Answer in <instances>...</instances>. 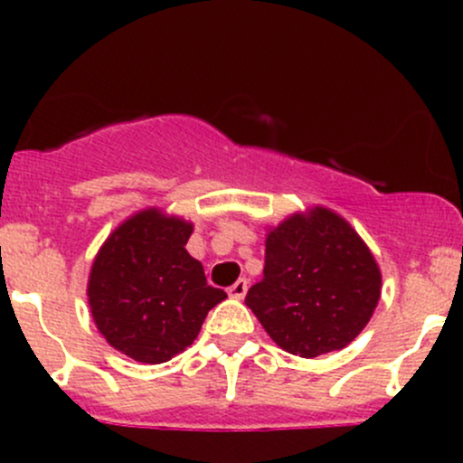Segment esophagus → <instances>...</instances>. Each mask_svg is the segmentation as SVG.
Wrapping results in <instances>:
<instances>
[{"label": "esophagus", "instance_id": "34e87169", "mask_svg": "<svg viewBox=\"0 0 463 463\" xmlns=\"http://www.w3.org/2000/svg\"><path fill=\"white\" fill-rule=\"evenodd\" d=\"M248 294V280L246 279H239L235 285L228 287V296L235 300H243V296Z\"/></svg>", "mask_w": 463, "mask_h": 463}]
</instances>
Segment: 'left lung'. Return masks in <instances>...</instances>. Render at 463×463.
Instances as JSON below:
<instances>
[{
	"instance_id": "8db88e82",
	"label": "left lung",
	"mask_w": 463,
	"mask_h": 463,
	"mask_svg": "<svg viewBox=\"0 0 463 463\" xmlns=\"http://www.w3.org/2000/svg\"><path fill=\"white\" fill-rule=\"evenodd\" d=\"M381 298V268L342 215L311 206L265 235L263 280L246 305L280 348L298 357L346 348Z\"/></svg>"
}]
</instances>
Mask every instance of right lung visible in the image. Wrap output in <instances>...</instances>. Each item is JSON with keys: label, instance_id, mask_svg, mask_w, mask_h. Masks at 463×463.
Returning a JSON list of instances; mask_svg holds the SVG:
<instances>
[{"label": "right lung", "instance_id": "right-lung-1", "mask_svg": "<svg viewBox=\"0 0 463 463\" xmlns=\"http://www.w3.org/2000/svg\"><path fill=\"white\" fill-rule=\"evenodd\" d=\"M191 232V222L147 206L126 217L93 259L87 298L95 326L139 364H165L183 353L206 313L226 298L184 248Z\"/></svg>", "mask_w": 463, "mask_h": 463}]
</instances>
